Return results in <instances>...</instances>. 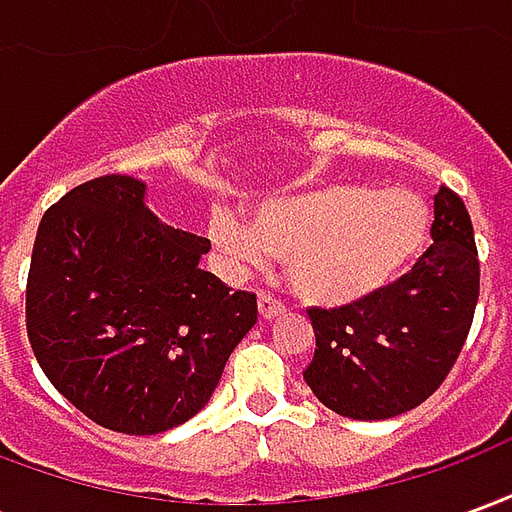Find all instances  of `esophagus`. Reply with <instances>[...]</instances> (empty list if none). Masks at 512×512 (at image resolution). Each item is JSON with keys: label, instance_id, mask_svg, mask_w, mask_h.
Here are the masks:
<instances>
[{"label": "esophagus", "instance_id": "1", "mask_svg": "<svg viewBox=\"0 0 512 512\" xmlns=\"http://www.w3.org/2000/svg\"><path fill=\"white\" fill-rule=\"evenodd\" d=\"M257 310H260V318H263V321H274V318H279V315L285 312V304H282L274 293H260Z\"/></svg>", "mask_w": 512, "mask_h": 512}]
</instances>
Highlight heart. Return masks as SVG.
Returning a JSON list of instances; mask_svg holds the SVG:
<instances>
[{"label":"heart","mask_w":512,"mask_h":512,"mask_svg":"<svg viewBox=\"0 0 512 512\" xmlns=\"http://www.w3.org/2000/svg\"><path fill=\"white\" fill-rule=\"evenodd\" d=\"M430 213L408 191L329 183L260 205L252 224L213 213V246L233 268L285 260L293 290L312 304H354L386 288L425 246Z\"/></svg>","instance_id":"heart-1"}]
</instances>
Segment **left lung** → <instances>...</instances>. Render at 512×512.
<instances>
[{
	"mask_svg": "<svg viewBox=\"0 0 512 512\" xmlns=\"http://www.w3.org/2000/svg\"><path fill=\"white\" fill-rule=\"evenodd\" d=\"M430 238L414 268L373 296L307 310L315 356L304 381L326 408L351 419L397 417L450 376L472 329L480 260L469 211L447 186L436 194Z\"/></svg>",
	"mask_w": 512,
	"mask_h": 512,
	"instance_id": "obj_1",
	"label": "left lung"
}]
</instances>
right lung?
I'll return each mask as SVG.
<instances>
[{
  "label": "right lung",
  "instance_id": "add662e5",
  "mask_svg": "<svg viewBox=\"0 0 512 512\" xmlns=\"http://www.w3.org/2000/svg\"><path fill=\"white\" fill-rule=\"evenodd\" d=\"M208 238L172 230L145 183L101 175L40 219L27 277V334L60 395L101 428L153 436L211 400L257 296L200 257Z\"/></svg>",
  "mask_w": 512,
  "mask_h": 512
}]
</instances>
